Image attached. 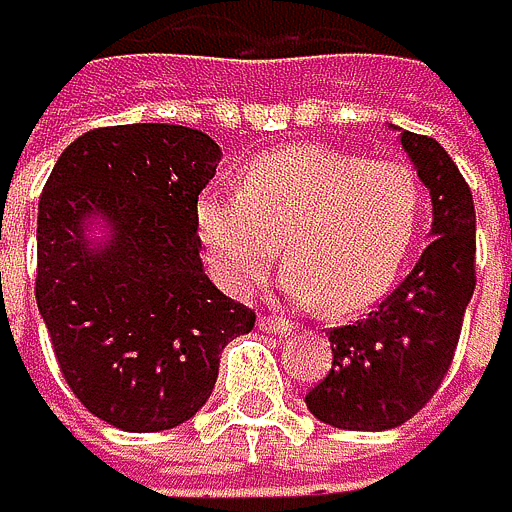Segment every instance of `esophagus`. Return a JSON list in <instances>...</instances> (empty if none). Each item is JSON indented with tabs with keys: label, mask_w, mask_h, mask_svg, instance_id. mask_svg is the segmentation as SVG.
<instances>
[{
	"label": "esophagus",
	"mask_w": 512,
	"mask_h": 512,
	"mask_svg": "<svg viewBox=\"0 0 512 512\" xmlns=\"http://www.w3.org/2000/svg\"><path fill=\"white\" fill-rule=\"evenodd\" d=\"M258 328L267 334H290L293 331V321L290 318H280V315H261L258 318Z\"/></svg>",
	"instance_id": "1"
}]
</instances>
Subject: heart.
I'll return each instance as SVG.
<instances>
[{
  "instance_id": "1",
  "label": "heart",
  "mask_w": 512,
  "mask_h": 512,
  "mask_svg": "<svg viewBox=\"0 0 512 512\" xmlns=\"http://www.w3.org/2000/svg\"><path fill=\"white\" fill-rule=\"evenodd\" d=\"M424 219V187L398 159L318 143L264 152L232 197H203L197 229L213 277L251 296L283 254L296 302L353 312L392 290Z\"/></svg>"
}]
</instances>
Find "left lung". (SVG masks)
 Instances as JSON below:
<instances>
[{
  "label": "left lung",
  "instance_id": "1",
  "mask_svg": "<svg viewBox=\"0 0 512 512\" xmlns=\"http://www.w3.org/2000/svg\"><path fill=\"white\" fill-rule=\"evenodd\" d=\"M401 149L430 191L433 242L376 312L328 334L334 363L306 408L341 430H392L427 405L475 293V200L462 171L430 136L401 130Z\"/></svg>",
  "mask_w": 512,
  "mask_h": 512
}]
</instances>
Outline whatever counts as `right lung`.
<instances>
[{"label": "right lung", "mask_w": 512, "mask_h": 512, "mask_svg": "<svg viewBox=\"0 0 512 512\" xmlns=\"http://www.w3.org/2000/svg\"><path fill=\"white\" fill-rule=\"evenodd\" d=\"M219 146L178 123L82 133L37 203V309L72 395L117 430L159 433L210 398L254 312L203 274L197 197ZM101 218L108 238L91 242Z\"/></svg>", "instance_id": "add662e5"}]
</instances>
